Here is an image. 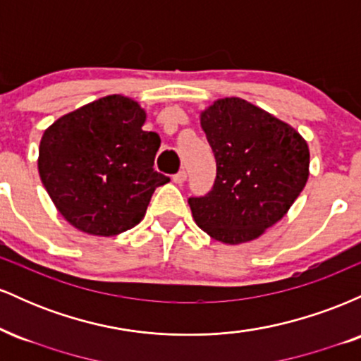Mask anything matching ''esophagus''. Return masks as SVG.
I'll use <instances>...</instances> for the list:
<instances>
[{"mask_svg":"<svg viewBox=\"0 0 361 361\" xmlns=\"http://www.w3.org/2000/svg\"><path fill=\"white\" fill-rule=\"evenodd\" d=\"M173 181H175L176 185H183L186 181V171H185V169H181V171H178L176 175H173Z\"/></svg>","mask_w":361,"mask_h":361,"instance_id":"esophagus-1","label":"esophagus"}]
</instances>
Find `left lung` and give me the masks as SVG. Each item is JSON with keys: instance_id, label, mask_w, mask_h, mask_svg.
I'll list each match as a JSON object with an SVG mask.
<instances>
[{"instance_id": "left-lung-1", "label": "left lung", "mask_w": 361, "mask_h": 361, "mask_svg": "<svg viewBox=\"0 0 361 361\" xmlns=\"http://www.w3.org/2000/svg\"><path fill=\"white\" fill-rule=\"evenodd\" d=\"M217 176L204 197H190L197 226L215 241L259 238L287 214L309 178V147L288 123L241 98H224L200 117Z\"/></svg>"}]
</instances>
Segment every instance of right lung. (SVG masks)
Instances as JSON below:
<instances>
[{
	"mask_svg": "<svg viewBox=\"0 0 361 361\" xmlns=\"http://www.w3.org/2000/svg\"><path fill=\"white\" fill-rule=\"evenodd\" d=\"M146 111L130 98L110 94L64 115L44 132L39 175L62 217L93 235H115L142 221L157 186L161 146L142 130Z\"/></svg>",
	"mask_w": 361,
	"mask_h": 361,
	"instance_id": "obj_1",
	"label": "right lung"
}]
</instances>
